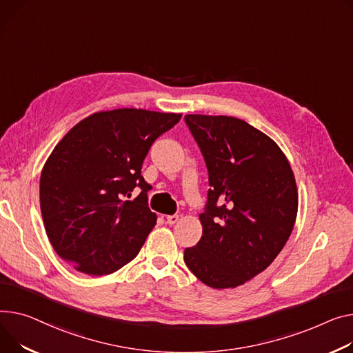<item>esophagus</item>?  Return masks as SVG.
Masks as SVG:
<instances>
[{
	"label": "esophagus",
	"instance_id": "obj_1",
	"mask_svg": "<svg viewBox=\"0 0 353 353\" xmlns=\"http://www.w3.org/2000/svg\"><path fill=\"white\" fill-rule=\"evenodd\" d=\"M179 220H180V217H179L177 214H173V216H168V217H166V221H168V224H170V225L176 224Z\"/></svg>",
	"mask_w": 353,
	"mask_h": 353
}]
</instances>
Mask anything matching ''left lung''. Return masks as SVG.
I'll return each mask as SVG.
<instances>
[{
    "mask_svg": "<svg viewBox=\"0 0 353 353\" xmlns=\"http://www.w3.org/2000/svg\"><path fill=\"white\" fill-rule=\"evenodd\" d=\"M204 156L208 199L200 241L184 263L203 284L236 288L264 271L288 241L298 192L291 164L265 133L231 116L185 114Z\"/></svg>",
    "mask_w": 353,
    "mask_h": 353,
    "instance_id": "8db88e82",
    "label": "left lung"
}]
</instances>
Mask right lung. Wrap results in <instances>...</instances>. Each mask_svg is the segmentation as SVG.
Returning a JSON list of instances; mask_svg holds the SVG:
<instances>
[{
  "mask_svg": "<svg viewBox=\"0 0 353 353\" xmlns=\"http://www.w3.org/2000/svg\"><path fill=\"white\" fill-rule=\"evenodd\" d=\"M181 113L123 108L93 113L46 159L41 213L57 254L77 271L108 275L130 263L156 224L142 164L154 140ZM134 186L143 189L125 201Z\"/></svg>",
  "mask_w": 353,
  "mask_h": 353,
  "instance_id": "add662e5",
  "label": "right lung"
}]
</instances>
